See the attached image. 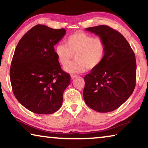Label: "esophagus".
<instances>
[{
    "label": "esophagus",
    "mask_w": 148,
    "mask_h": 148,
    "mask_svg": "<svg viewBox=\"0 0 148 148\" xmlns=\"http://www.w3.org/2000/svg\"><path fill=\"white\" fill-rule=\"evenodd\" d=\"M77 76V75H74V74H72L71 75V78L72 79H74L75 78V77H76Z\"/></svg>",
    "instance_id": "obj_1"
}]
</instances>
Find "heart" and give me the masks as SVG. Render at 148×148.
Masks as SVG:
<instances>
[{"label":"heart","mask_w":148,"mask_h":148,"mask_svg":"<svg viewBox=\"0 0 148 148\" xmlns=\"http://www.w3.org/2000/svg\"><path fill=\"white\" fill-rule=\"evenodd\" d=\"M65 44H56L54 51L62 66H66L75 55L76 61L64 68L69 73H79L86 69H95L101 64L106 54V46L103 38L82 31L69 36L65 39Z\"/></svg>","instance_id":"obj_1"}]
</instances>
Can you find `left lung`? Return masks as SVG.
<instances>
[{
    "label": "left lung",
    "instance_id": "left-lung-1",
    "mask_svg": "<svg viewBox=\"0 0 148 148\" xmlns=\"http://www.w3.org/2000/svg\"><path fill=\"white\" fill-rule=\"evenodd\" d=\"M86 30L103 38L106 50L101 64L84 77V101L97 112L114 111L129 98L136 86L135 54L125 37L109 26Z\"/></svg>",
    "mask_w": 148,
    "mask_h": 148
}]
</instances>
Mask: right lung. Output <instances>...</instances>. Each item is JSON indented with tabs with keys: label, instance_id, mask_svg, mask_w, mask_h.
I'll return each instance as SVG.
<instances>
[{
	"label": "right lung",
	"instance_id": "add662e5",
	"mask_svg": "<svg viewBox=\"0 0 148 148\" xmlns=\"http://www.w3.org/2000/svg\"><path fill=\"white\" fill-rule=\"evenodd\" d=\"M64 29L36 25L17 44L10 77L17 101L34 113L51 114L61 108L71 76L63 71L54 51L65 34Z\"/></svg>",
	"mask_w": 148,
	"mask_h": 148
}]
</instances>
